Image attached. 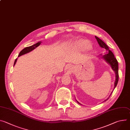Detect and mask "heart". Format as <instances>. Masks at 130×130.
I'll return each instance as SVG.
<instances>
[{"instance_id": "b5f03b06", "label": "heart", "mask_w": 130, "mask_h": 130, "mask_svg": "<svg viewBox=\"0 0 130 130\" xmlns=\"http://www.w3.org/2000/svg\"><path fill=\"white\" fill-rule=\"evenodd\" d=\"M76 45L83 51H87L90 49V45L88 42L83 39H80L76 42Z\"/></svg>"}]
</instances>
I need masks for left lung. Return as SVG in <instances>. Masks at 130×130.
Segmentation results:
<instances>
[{
	"label": "left lung",
	"mask_w": 130,
	"mask_h": 130,
	"mask_svg": "<svg viewBox=\"0 0 130 130\" xmlns=\"http://www.w3.org/2000/svg\"><path fill=\"white\" fill-rule=\"evenodd\" d=\"M95 38L99 45V46L103 48V49H105V50L106 51V53H105L104 55H102V54H100V55H99V57H101V58L103 59V60H104L105 61V62L108 63L112 68V69H113V70L115 72V81L114 83V89L115 88V87H116L118 82V79H119V75H118V63L117 60H116V59L115 58V56L114 54L113 53V52L111 51L109 49L108 47L106 45V44L103 42L102 41L101 39H100L99 38H98L97 36H95ZM113 90L111 92V93L110 94V95L109 96V97L107 98V99H106L105 100H104V101H106L108 99V98H109V97L110 96V95H112V94L113 93ZM77 102L80 104L77 100H76Z\"/></svg>",
	"instance_id": "8db88e82"
}]
</instances>
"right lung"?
I'll list each match as a JSON object with an SVG mask.
<instances>
[{
  "mask_svg": "<svg viewBox=\"0 0 130 130\" xmlns=\"http://www.w3.org/2000/svg\"><path fill=\"white\" fill-rule=\"evenodd\" d=\"M41 43H42V42H39L38 43H37L36 44H34V45H33L31 46L25 48L24 49H23L20 52L19 55H18V57L21 56V55H23L25 54H26V53H28L31 52V51H32L34 49H35L36 47H38L39 46H40V45L41 44ZM17 59H16V60H15V62H14V66L15 65V64L16 63V61H17Z\"/></svg>",
  "mask_w": 130,
  "mask_h": 130,
  "instance_id": "right-lung-1",
  "label": "right lung"
}]
</instances>
